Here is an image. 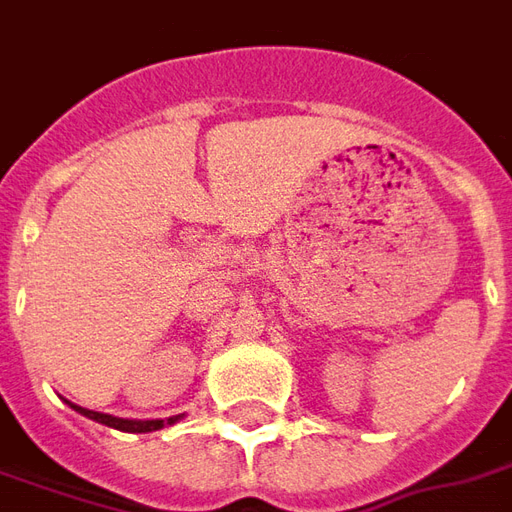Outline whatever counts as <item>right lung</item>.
<instances>
[{
	"mask_svg": "<svg viewBox=\"0 0 512 512\" xmlns=\"http://www.w3.org/2000/svg\"><path fill=\"white\" fill-rule=\"evenodd\" d=\"M68 406L73 411H79L82 417L93 419V422H101L106 428H115V430H123V433H153V430H161L167 428V425H175L178 419H183V414H175V417H167V419H123V417H112V414H101V411H93V408H82L76 406L68 400Z\"/></svg>",
	"mask_w": 512,
	"mask_h": 512,
	"instance_id": "add662e5",
	"label": "right lung"
}]
</instances>
